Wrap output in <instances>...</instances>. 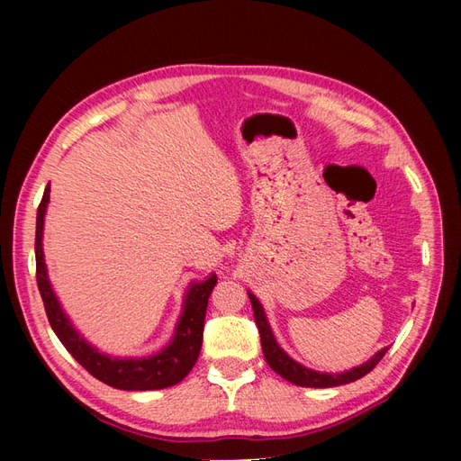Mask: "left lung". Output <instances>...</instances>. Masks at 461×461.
<instances>
[{"label":"left lung","mask_w":461,"mask_h":461,"mask_svg":"<svg viewBox=\"0 0 461 461\" xmlns=\"http://www.w3.org/2000/svg\"><path fill=\"white\" fill-rule=\"evenodd\" d=\"M249 302H252V308H254V317H256V325L259 330V337H261V348H263V356L265 361H267L269 367L283 376V379L294 383L298 386H308V388H330V386H340V384H348V383H354L361 376L367 375L369 371H373V367L379 364L383 359V356L386 354L388 348H383V350L376 352L371 359H367L366 364H361L350 371H342V373H319L313 369L303 367L302 364H298L296 359H292L278 342L275 340V334L271 330V325L267 321V315L263 312V305L261 302L252 294V292H248Z\"/></svg>","instance_id":"1"}]
</instances>
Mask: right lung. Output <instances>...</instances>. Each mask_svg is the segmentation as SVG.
Returning <instances> with one entry per match:
<instances>
[{"instance_id":"add662e5","label":"right lung","mask_w":461,"mask_h":461,"mask_svg":"<svg viewBox=\"0 0 461 461\" xmlns=\"http://www.w3.org/2000/svg\"><path fill=\"white\" fill-rule=\"evenodd\" d=\"M50 203V186L44 192L36 213V281L40 296L53 332L71 356L97 381L119 390H159L180 383L196 364L202 350L203 321L207 312V300L217 285V276L212 273L205 281H194L186 288L183 300V313L178 317L171 342L161 352L148 357H115L94 348L73 327L71 319L63 312L48 278L44 259V217Z\"/></svg>"}]
</instances>
